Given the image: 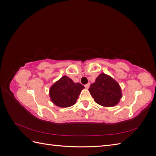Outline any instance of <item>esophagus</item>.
I'll return each instance as SVG.
<instances>
[{
	"label": "esophagus",
	"mask_w": 156,
	"mask_h": 156,
	"mask_svg": "<svg viewBox=\"0 0 156 156\" xmlns=\"http://www.w3.org/2000/svg\"><path fill=\"white\" fill-rule=\"evenodd\" d=\"M89 87H90V83H88V84H85V85H84V87H85L86 88H88Z\"/></svg>",
	"instance_id": "1"
}]
</instances>
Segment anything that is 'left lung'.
Wrapping results in <instances>:
<instances>
[{
	"instance_id": "left-lung-1",
	"label": "left lung",
	"mask_w": 156,
	"mask_h": 156,
	"mask_svg": "<svg viewBox=\"0 0 156 156\" xmlns=\"http://www.w3.org/2000/svg\"><path fill=\"white\" fill-rule=\"evenodd\" d=\"M89 92L94 101L105 107L116 105L122 98L119 83L105 73H101L96 78V82L90 84Z\"/></svg>"
}]
</instances>
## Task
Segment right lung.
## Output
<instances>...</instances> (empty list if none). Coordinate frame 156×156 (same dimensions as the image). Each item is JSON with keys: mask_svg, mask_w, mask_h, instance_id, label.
Masks as SVG:
<instances>
[{"mask_svg": "<svg viewBox=\"0 0 156 156\" xmlns=\"http://www.w3.org/2000/svg\"><path fill=\"white\" fill-rule=\"evenodd\" d=\"M84 87L79 83H74L67 76H63L49 90L51 101L56 106L68 107L74 105Z\"/></svg>", "mask_w": 156, "mask_h": 156, "instance_id": "1", "label": "right lung"}]
</instances>
